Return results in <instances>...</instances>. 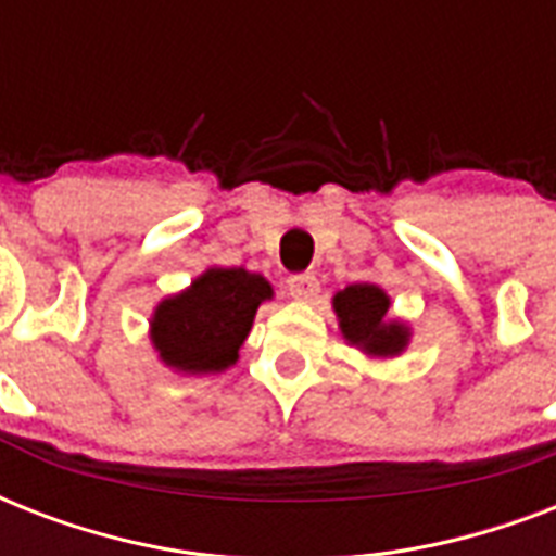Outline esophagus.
<instances>
[{"instance_id":"obj_1","label":"esophagus","mask_w":556,"mask_h":556,"mask_svg":"<svg viewBox=\"0 0 556 556\" xmlns=\"http://www.w3.org/2000/svg\"><path fill=\"white\" fill-rule=\"evenodd\" d=\"M288 291L294 300H314L320 294V279L314 274H291L288 277Z\"/></svg>"}]
</instances>
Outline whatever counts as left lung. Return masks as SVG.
Instances as JSON below:
<instances>
[{
	"instance_id": "8db88e82",
	"label": "left lung",
	"mask_w": 556,
	"mask_h": 556,
	"mask_svg": "<svg viewBox=\"0 0 556 556\" xmlns=\"http://www.w3.org/2000/svg\"><path fill=\"white\" fill-rule=\"evenodd\" d=\"M389 296L378 286L357 282L334 296V312L340 317V331L349 343L364 346L369 355H397L406 346V326L387 323Z\"/></svg>"
}]
</instances>
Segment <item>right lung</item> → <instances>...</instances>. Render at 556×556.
I'll return each instance as SVG.
<instances>
[{
  "instance_id": "right-lung-1",
  "label": "right lung",
  "mask_w": 556,
  "mask_h": 556,
  "mask_svg": "<svg viewBox=\"0 0 556 556\" xmlns=\"http://www.w3.org/2000/svg\"><path fill=\"white\" fill-rule=\"evenodd\" d=\"M270 296L265 277L244 268H210L152 317L161 361L181 371H222L239 357L253 314Z\"/></svg>"
}]
</instances>
